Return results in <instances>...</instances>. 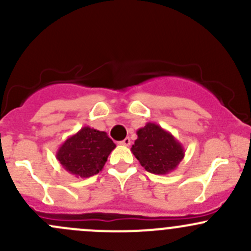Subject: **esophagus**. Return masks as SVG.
Listing matches in <instances>:
<instances>
[{
  "label": "esophagus",
  "mask_w": 251,
  "mask_h": 251,
  "mask_svg": "<svg viewBox=\"0 0 251 251\" xmlns=\"http://www.w3.org/2000/svg\"><path fill=\"white\" fill-rule=\"evenodd\" d=\"M120 144H121V146H126V147H128V146H130V144H131V140H130V138H128V137H126L125 140L120 142Z\"/></svg>",
  "instance_id": "1"
}]
</instances>
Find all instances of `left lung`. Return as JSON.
<instances>
[{
  "label": "left lung",
  "instance_id": "obj_1",
  "mask_svg": "<svg viewBox=\"0 0 251 251\" xmlns=\"http://www.w3.org/2000/svg\"><path fill=\"white\" fill-rule=\"evenodd\" d=\"M131 151L148 173L155 175L171 173L184 158L183 146L154 123H147L137 131Z\"/></svg>",
  "mask_w": 251,
  "mask_h": 251
}]
</instances>
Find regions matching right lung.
<instances>
[{"label":"right lung","instance_id":"right-lung-1","mask_svg":"<svg viewBox=\"0 0 251 251\" xmlns=\"http://www.w3.org/2000/svg\"><path fill=\"white\" fill-rule=\"evenodd\" d=\"M115 147L107 132L85 126L67 138L58 148L55 156L68 173L87 178L102 171Z\"/></svg>","mask_w":251,"mask_h":251}]
</instances>
